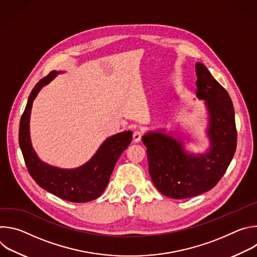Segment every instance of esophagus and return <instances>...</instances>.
<instances>
[{
	"mask_svg": "<svg viewBox=\"0 0 257 257\" xmlns=\"http://www.w3.org/2000/svg\"><path fill=\"white\" fill-rule=\"evenodd\" d=\"M141 137H142V132L139 131V130H136L134 133H133V141L134 142H139L141 140Z\"/></svg>",
	"mask_w": 257,
	"mask_h": 257,
	"instance_id": "1",
	"label": "esophagus"
}]
</instances>
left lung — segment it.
I'll return each instance as SVG.
<instances>
[{"mask_svg":"<svg viewBox=\"0 0 257 257\" xmlns=\"http://www.w3.org/2000/svg\"><path fill=\"white\" fill-rule=\"evenodd\" d=\"M195 69L196 97L204 99L209 116L208 151L188 154L183 141L162 130L148 132L142 137L155 186L162 194L175 199L193 197L212 189L227 171L237 146L235 111L229 93L202 63H196Z\"/></svg>","mask_w":257,"mask_h":257,"instance_id":"left-lung-1","label":"left lung"}]
</instances>
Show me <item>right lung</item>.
<instances>
[{
  "label": "right lung",
  "mask_w": 257,
  "mask_h": 257,
  "mask_svg": "<svg viewBox=\"0 0 257 257\" xmlns=\"http://www.w3.org/2000/svg\"><path fill=\"white\" fill-rule=\"evenodd\" d=\"M60 73L52 71L32 89L20 120L19 145L27 170L36 184L67 201L87 202L96 199L104 191L118 159L132 140V132L125 131L106 138L95 155L79 168L59 169L42 162L30 140V112L32 102L42 87Z\"/></svg>",
  "instance_id": "1"
}]
</instances>
